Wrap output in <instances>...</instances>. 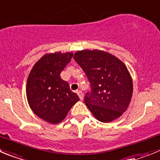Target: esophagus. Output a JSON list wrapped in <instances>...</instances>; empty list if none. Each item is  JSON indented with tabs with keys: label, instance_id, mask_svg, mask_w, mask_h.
Segmentation results:
<instances>
[{
	"label": "esophagus",
	"instance_id": "34e87169",
	"mask_svg": "<svg viewBox=\"0 0 160 160\" xmlns=\"http://www.w3.org/2000/svg\"><path fill=\"white\" fill-rule=\"evenodd\" d=\"M77 95H78V96H79V97H80V100H83V92H82L81 91H80V90L77 91Z\"/></svg>",
	"mask_w": 160,
	"mask_h": 160
}]
</instances>
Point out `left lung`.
Segmentation results:
<instances>
[{
  "instance_id": "1",
  "label": "left lung",
  "mask_w": 160,
  "mask_h": 160,
  "mask_svg": "<svg viewBox=\"0 0 160 160\" xmlns=\"http://www.w3.org/2000/svg\"><path fill=\"white\" fill-rule=\"evenodd\" d=\"M91 85L84 103L96 119L109 123L128 108L133 92L130 72L123 61L102 50H81L73 57Z\"/></svg>"
}]
</instances>
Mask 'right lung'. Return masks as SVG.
Masks as SVG:
<instances>
[{"label":"right lung","instance_id":"obj_1","mask_svg":"<svg viewBox=\"0 0 160 160\" xmlns=\"http://www.w3.org/2000/svg\"><path fill=\"white\" fill-rule=\"evenodd\" d=\"M72 52L47 53L34 64L26 84V96L32 111L44 121L60 123L80 98L72 92L60 73L71 61Z\"/></svg>","mask_w":160,"mask_h":160}]
</instances>
